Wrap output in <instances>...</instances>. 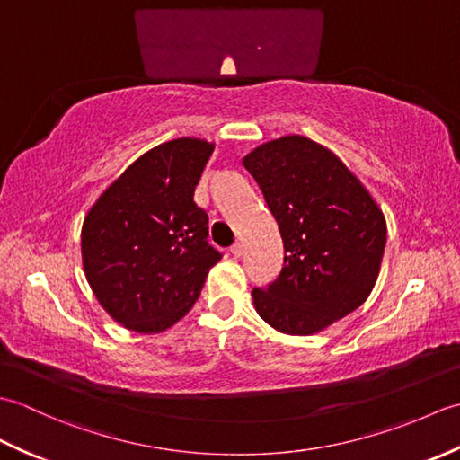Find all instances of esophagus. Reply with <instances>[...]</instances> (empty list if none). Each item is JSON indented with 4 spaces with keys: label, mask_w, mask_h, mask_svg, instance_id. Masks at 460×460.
I'll list each match as a JSON object with an SVG mask.
<instances>
[{
    "label": "esophagus",
    "mask_w": 460,
    "mask_h": 460,
    "mask_svg": "<svg viewBox=\"0 0 460 460\" xmlns=\"http://www.w3.org/2000/svg\"><path fill=\"white\" fill-rule=\"evenodd\" d=\"M231 255L235 257V259H239L243 255V245H241V243H235V245L231 247Z\"/></svg>",
    "instance_id": "1"
}]
</instances>
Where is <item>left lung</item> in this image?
<instances>
[{"mask_svg":"<svg viewBox=\"0 0 460 460\" xmlns=\"http://www.w3.org/2000/svg\"><path fill=\"white\" fill-rule=\"evenodd\" d=\"M279 223V277L252 288L259 316L282 334L308 336L364 305L377 280L384 213L336 154L305 136L259 146L243 160Z\"/></svg>","mask_w":460,"mask_h":460,"instance_id":"obj_1","label":"left lung"}]
</instances>
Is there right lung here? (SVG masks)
<instances>
[{
  "mask_svg": "<svg viewBox=\"0 0 460 460\" xmlns=\"http://www.w3.org/2000/svg\"><path fill=\"white\" fill-rule=\"evenodd\" d=\"M213 144L178 138L140 155L106 190L81 231L86 280L128 330L155 334L188 314L221 252L193 201Z\"/></svg>",
  "mask_w": 460,
  "mask_h": 460,
  "instance_id": "right-lung-1",
  "label": "right lung"
}]
</instances>
